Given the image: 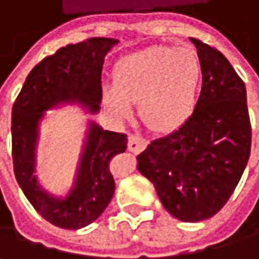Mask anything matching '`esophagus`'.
Segmentation results:
<instances>
[{"label":"esophagus","mask_w":259,"mask_h":259,"mask_svg":"<svg viewBox=\"0 0 259 259\" xmlns=\"http://www.w3.org/2000/svg\"><path fill=\"white\" fill-rule=\"evenodd\" d=\"M145 145H147V141L142 136H139V135H130L129 136V145L127 147H129L130 151L139 153L145 148Z\"/></svg>","instance_id":"esophagus-1"}]
</instances>
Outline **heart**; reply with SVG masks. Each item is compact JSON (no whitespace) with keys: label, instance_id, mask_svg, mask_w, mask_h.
Returning <instances> with one entry per match:
<instances>
[{"label":"heart","instance_id":"heart-1","mask_svg":"<svg viewBox=\"0 0 259 259\" xmlns=\"http://www.w3.org/2000/svg\"><path fill=\"white\" fill-rule=\"evenodd\" d=\"M199 79L201 64L193 49L150 46L117 63L114 87L105 90V102L120 118L130 117V103H138L148 129L168 133L192 115Z\"/></svg>","mask_w":259,"mask_h":259}]
</instances>
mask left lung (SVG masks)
<instances>
[{"label": "left lung", "instance_id": "8db88e82", "mask_svg": "<svg viewBox=\"0 0 259 259\" xmlns=\"http://www.w3.org/2000/svg\"><path fill=\"white\" fill-rule=\"evenodd\" d=\"M190 40L202 72L196 106L181 127L148 144L138 169L174 218L199 222L233 195L250 156L252 127L244 82L221 51Z\"/></svg>", "mask_w": 259, "mask_h": 259}]
</instances>
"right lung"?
<instances>
[{"mask_svg": "<svg viewBox=\"0 0 259 259\" xmlns=\"http://www.w3.org/2000/svg\"><path fill=\"white\" fill-rule=\"evenodd\" d=\"M115 43L112 38L91 37L60 48L35 64L13 103L12 157L16 180L35 211L58 228H83L105 211L115 190L111 160L126 151L127 135L93 124L75 189L66 199H55L40 189L32 176L37 124L46 109L61 102L78 100L93 112L99 109L105 55Z\"/></svg>", "mask_w": 259, "mask_h": 259, "instance_id": "add662e5", "label": "right lung"}]
</instances>
